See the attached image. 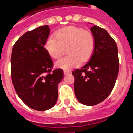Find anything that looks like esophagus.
I'll return each mask as SVG.
<instances>
[{"instance_id":"obj_1","label":"esophagus","mask_w":133,"mask_h":133,"mask_svg":"<svg viewBox=\"0 0 133 133\" xmlns=\"http://www.w3.org/2000/svg\"><path fill=\"white\" fill-rule=\"evenodd\" d=\"M70 71H68V70H64V75H68V74L70 73Z\"/></svg>"}]
</instances>
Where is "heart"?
Returning <instances> with one entry per match:
<instances>
[{"label":"heart","instance_id":"b5f03b06","mask_svg":"<svg viewBox=\"0 0 133 133\" xmlns=\"http://www.w3.org/2000/svg\"><path fill=\"white\" fill-rule=\"evenodd\" d=\"M44 48L54 59L60 58L67 49L69 55L58 60L56 65L68 70L91 58L95 49V38L88 30L77 26H68L57 30L54 36H49Z\"/></svg>","mask_w":133,"mask_h":133}]
</instances>
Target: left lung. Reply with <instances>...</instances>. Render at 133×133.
I'll list each match as a JSON object with an SVG mask.
<instances>
[{
  "mask_svg": "<svg viewBox=\"0 0 133 133\" xmlns=\"http://www.w3.org/2000/svg\"><path fill=\"white\" fill-rule=\"evenodd\" d=\"M95 38V49L91 59L72 72L77 99L84 105L99 104L114 88L119 70L118 48L114 39L104 28H91Z\"/></svg>",
  "mask_w": 133,
  "mask_h": 133,
  "instance_id": "obj_1",
  "label": "left lung"
}]
</instances>
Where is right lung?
Listing matches in <instances>:
<instances>
[{"label": "right lung", "mask_w": 133, "mask_h": 133, "mask_svg": "<svg viewBox=\"0 0 133 133\" xmlns=\"http://www.w3.org/2000/svg\"><path fill=\"white\" fill-rule=\"evenodd\" d=\"M48 26L26 32L15 42L11 56V77L20 99L37 111L53 107L58 99L62 69H53V61L44 48Z\"/></svg>", "instance_id": "1"}]
</instances>
